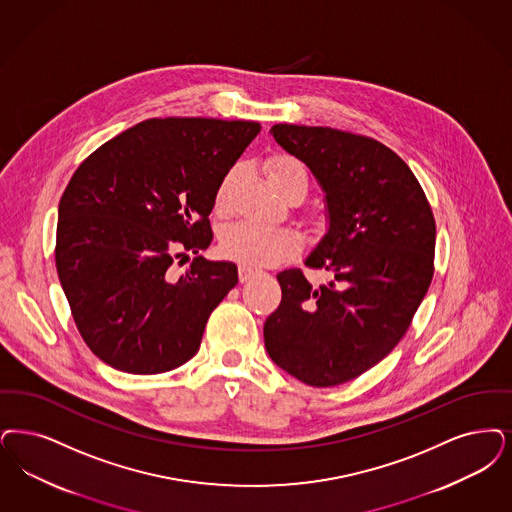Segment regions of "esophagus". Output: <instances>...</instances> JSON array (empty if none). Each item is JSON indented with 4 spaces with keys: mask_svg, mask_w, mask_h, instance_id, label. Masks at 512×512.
I'll return each mask as SVG.
<instances>
[{
    "mask_svg": "<svg viewBox=\"0 0 512 512\" xmlns=\"http://www.w3.org/2000/svg\"><path fill=\"white\" fill-rule=\"evenodd\" d=\"M255 274H257V268H253V266L240 265V268H238L240 282H247V280H251Z\"/></svg>",
    "mask_w": 512,
    "mask_h": 512,
    "instance_id": "esophagus-1",
    "label": "esophagus"
}]
</instances>
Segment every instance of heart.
Segmentation results:
<instances>
[{
    "mask_svg": "<svg viewBox=\"0 0 512 512\" xmlns=\"http://www.w3.org/2000/svg\"><path fill=\"white\" fill-rule=\"evenodd\" d=\"M236 169H232L219 184L215 194V205L225 207L228 188L234 179ZM268 179L282 194L289 184L301 183L308 186V173L305 165L291 156H278L268 165ZM221 253L249 266H270L284 263L297 255L303 247V238L295 228L270 226L255 221H240L226 226L219 238Z\"/></svg>",
    "mask_w": 512,
    "mask_h": 512,
    "instance_id": "1",
    "label": "heart"
}]
</instances>
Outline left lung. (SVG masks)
I'll return each mask as SVG.
<instances>
[{
  "label": "left lung",
  "mask_w": 512,
  "mask_h": 512,
  "mask_svg": "<svg viewBox=\"0 0 512 512\" xmlns=\"http://www.w3.org/2000/svg\"><path fill=\"white\" fill-rule=\"evenodd\" d=\"M274 141L324 190L328 230L305 265L276 278L282 303L265 322L276 366L312 387H335L379 364L429 291L436 225L406 162L385 144L331 127L276 123Z\"/></svg>",
  "instance_id": "obj_1"
}]
</instances>
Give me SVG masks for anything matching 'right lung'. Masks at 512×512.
I'll return each instance as SVG.
<instances>
[{
	"label": "right lung",
	"instance_id": "add662e5",
	"mask_svg": "<svg viewBox=\"0 0 512 512\" xmlns=\"http://www.w3.org/2000/svg\"><path fill=\"white\" fill-rule=\"evenodd\" d=\"M259 131L242 120L152 118L104 143L72 175L55 263L83 341L110 368L164 373L198 352L238 268L196 257L177 278L169 266L177 249L209 247L217 188Z\"/></svg>",
	"mask_w": 512,
	"mask_h": 512
}]
</instances>
